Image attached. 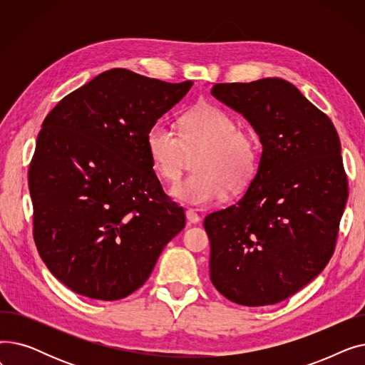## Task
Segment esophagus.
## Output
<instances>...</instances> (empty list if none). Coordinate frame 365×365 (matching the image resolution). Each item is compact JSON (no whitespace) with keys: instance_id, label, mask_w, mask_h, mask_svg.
<instances>
[{"instance_id":"obj_1","label":"esophagus","mask_w":365,"mask_h":365,"mask_svg":"<svg viewBox=\"0 0 365 365\" xmlns=\"http://www.w3.org/2000/svg\"><path fill=\"white\" fill-rule=\"evenodd\" d=\"M186 219H187L189 223H192V225H197V223L201 222V217L194 212V210H187V212H186Z\"/></svg>"}]
</instances>
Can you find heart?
<instances>
[{
  "instance_id": "b5f03b06",
  "label": "heart",
  "mask_w": 365,
  "mask_h": 365,
  "mask_svg": "<svg viewBox=\"0 0 365 365\" xmlns=\"http://www.w3.org/2000/svg\"><path fill=\"white\" fill-rule=\"evenodd\" d=\"M146 152L157 175L176 182L187 155L201 152L195 170L170 189L178 201L205 207L227 197L229 187L241 190L252 183L260 163V145L250 133L240 131L227 112L205 105L182 115L179 134L163 123L146 133Z\"/></svg>"
}]
</instances>
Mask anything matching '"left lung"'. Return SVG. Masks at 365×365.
Wrapping results in <instances>:
<instances>
[{
    "label": "left lung",
    "mask_w": 365,
    "mask_h": 365,
    "mask_svg": "<svg viewBox=\"0 0 365 365\" xmlns=\"http://www.w3.org/2000/svg\"><path fill=\"white\" fill-rule=\"evenodd\" d=\"M263 146L242 198L210 213V279L244 306L274 304L309 284L334 253L348 178L331 120L289 81L215 84Z\"/></svg>",
    "instance_id": "8db88e82"
}]
</instances>
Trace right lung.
Wrapping results in <instances>:
<instances>
[{
    "instance_id": "right-lung-1",
    "label": "right lung",
    "mask_w": 365,
    "mask_h": 365,
    "mask_svg": "<svg viewBox=\"0 0 365 365\" xmlns=\"http://www.w3.org/2000/svg\"><path fill=\"white\" fill-rule=\"evenodd\" d=\"M190 87L117 68L46 117L29 165L34 240L72 292L127 297L185 227L183 208L165 195L149 161L146 133Z\"/></svg>"
}]
</instances>
